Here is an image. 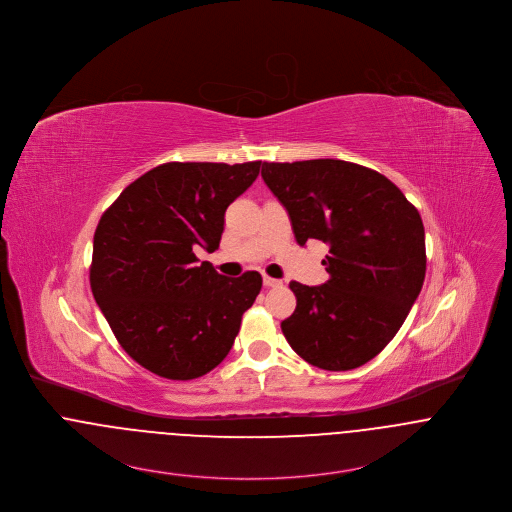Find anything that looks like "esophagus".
<instances>
[{
	"instance_id": "obj_1",
	"label": "esophagus",
	"mask_w": 512,
	"mask_h": 512,
	"mask_svg": "<svg viewBox=\"0 0 512 512\" xmlns=\"http://www.w3.org/2000/svg\"><path fill=\"white\" fill-rule=\"evenodd\" d=\"M262 281H264L266 287H279L281 285V279L270 278V276H264Z\"/></svg>"
}]
</instances>
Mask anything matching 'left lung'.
I'll return each mask as SVG.
<instances>
[{
  "mask_svg": "<svg viewBox=\"0 0 512 512\" xmlns=\"http://www.w3.org/2000/svg\"><path fill=\"white\" fill-rule=\"evenodd\" d=\"M295 240H323L328 281H291L297 307L281 323L309 364L346 372L375 358L405 323L426 274L419 211L391 180L344 160L264 162Z\"/></svg>",
  "mask_w": 512,
  "mask_h": 512,
  "instance_id": "left-lung-1",
  "label": "left lung"
}]
</instances>
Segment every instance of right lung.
I'll use <instances>...</instances> for the list:
<instances>
[{
    "label": "right lung",
    "mask_w": 512,
    "mask_h": 512,
    "mask_svg": "<svg viewBox=\"0 0 512 512\" xmlns=\"http://www.w3.org/2000/svg\"><path fill=\"white\" fill-rule=\"evenodd\" d=\"M262 162H168L125 187L93 234L90 285L123 350L148 372L187 381L233 348L262 276H221L195 248L213 252L225 211Z\"/></svg>",
    "instance_id": "right-lung-1"
}]
</instances>
